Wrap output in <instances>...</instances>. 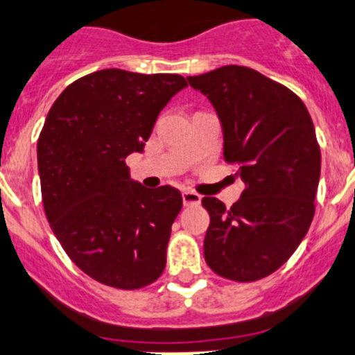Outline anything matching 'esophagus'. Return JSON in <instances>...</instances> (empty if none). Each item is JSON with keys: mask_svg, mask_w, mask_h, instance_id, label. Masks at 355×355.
Masks as SVG:
<instances>
[{"mask_svg": "<svg viewBox=\"0 0 355 355\" xmlns=\"http://www.w3.org/2000/svg\"><path fill=\"white\" fill-rule=\"evenodd\" d=\"M200 200H202V197H200L199 193H195V191H191V190H184L183 191V204H184V206H197V204H200Z\"/></svg>", "mask_w": 355, "mask_h": 355, "instance_id": "esophagus-1", "label": "esophagus"}]
</instances>
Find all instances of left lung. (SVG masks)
I'll return each mask as SVG.
<instances>
[{
	"label": "left lung",
	"mask_w": 355,
	"mask_h": 355,
	"mask_svg": "<svg viewBox=\"0 0 355 355\" xmlns=\"http://www.w3.org/2000/svg\"><path fill=\"white\" fill-rule=\"evenodd\" d=\"M207 96L223 132V160L245 183L230 209L204 197L209 227L204 257L216 275L255 282L282 268L315 214L320 148L303 100L246 67L188 77Z\"/></svg>",
	"instance_id": "obj_1"
}]
</instances>
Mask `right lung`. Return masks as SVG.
I'll use <instances>...</instances> for the list:
<instances>
[{"instance_id":"add662e5","label":"right lung","mask_w":355,"mask_h":355,"mask_svg":"<svg viewBox=\"0 0 355 355\" xmlns=\"http://www.w3.org/2000/svg\"><path fill=\"white\" fill-rule=\"evenodd\" d=\"M187 86L178 73L107 68L71 83L49 110L37 146L45 214L67 255L100 284L133 291L164 272L183 197L133 181L125 160L144 151L158 114Z\"/></svg>"}]
</instances>
